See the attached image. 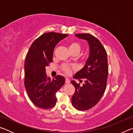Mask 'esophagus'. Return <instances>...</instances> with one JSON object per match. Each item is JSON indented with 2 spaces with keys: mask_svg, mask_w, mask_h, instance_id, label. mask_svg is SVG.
<instances>
[{
  "mask_svg": "<svg viewBox=\"0 0 133 133\" xmlns=\"http://www.w3.org/2000/svg\"><path fill=\"white\" fill-rule=\"evenodd\" d=\"M70 81L69 78H66V80H65V83H66V84H69V83H70Z\"/></svg>",
  "mask_w": 133,
  "mask_h": 133,
  "instance_id": "esophagus-1",
  "label": "esophagus"
}]
</instances>
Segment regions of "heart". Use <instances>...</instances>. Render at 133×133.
Masks as SVG:
<instances>
[{"label":"heart","instance_id":"1","mask_svg":"<svg viewBox=\"0 0 133 133\" xmlns=\"http://www.w3.org/2000/svg\"><path fill=\"white\" fill-rule=\"evenodd\" d=\"M69 48L72 54H78L82 49V46L79 43L77 42H71L69 44ZM61 69L63 72H64L66 75H69L70 74L72 70L74 69V67L67 64H63L62 66Z\"/></svg>","mask_w":133,"mask_h":133}]
</instances>
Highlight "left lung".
Wrapping results in <instances>:
<instances>
[{"instance_id":"8db88e82","label":"left lung","mask_w":133,"mask_h":133,"mask_svg":"<svg viewBox=\"0 0 133 133\" xmlns=\"http://www.w3.org/2000/svg\"><path fill=\"white\" fill-rule=\"evenodd\" d=\"M75 35L86 40L90 47L89 57L84 67L73 76L76 79H84V84L80 86V83L71 82L75 87L72 104L75 109L82 111L94 107L102 97L106 89L109 67L106 51L100 40L89 33Z\"/></svg>"}]
</instances>
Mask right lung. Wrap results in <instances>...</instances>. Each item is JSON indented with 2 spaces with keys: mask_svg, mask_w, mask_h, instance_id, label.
Instances as JSON below:
<instances>
[{
  "mask_svg": "<svg viewBox=\"0 0 133 133\" xmlns=\"http://www.w3.org/2000/svg\"><path fill=\"white\" fill-rule=\"evenodd\" d=\"M68 35L56 32L44 33L36 39L27 53L24 62V86L33 104L43 109L56 105V93L65 83L57 75L53 79L48 77L45 67L52 62L53 51L60 40Z\"/></svg>",
  "mask_w": 133,
  "mask_h": 133,
  "instance_id": "right-lung-1",
  "label": "right lung"
}]
</instances>
